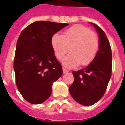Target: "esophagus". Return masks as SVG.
I'll use <instances>...</instances> for the list:
<instances>
[{
	"label": "esophagus",
	"instance_id": "esophagus-1",
	"mask_svg": "<svg viewBox=\"0 0 125 125\" xmlns=\"http://www.w3.org/2000/svg\"><path fill=\"white\" fill-rule=\"evenodd\" d=\"M63 73H68L69 72V71L67 70V69H66L65 68H63Z\"/></svg>",
	"mask_w": 125,
	"mask_h": 125
}]
</instances>
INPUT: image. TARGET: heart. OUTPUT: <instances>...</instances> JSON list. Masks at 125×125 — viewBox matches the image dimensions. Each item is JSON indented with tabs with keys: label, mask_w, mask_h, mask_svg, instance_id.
Segmentation results:
<instances>
[{
	"label": "heart",
	"mask_w": 125,
	"mask_h": 125,
	"mask_svg": "<svg viewBox=\"0 0 125 125\" xmlns=\"http://www.w3.org/2000/svg\"><path fill=\"white\" fill-rule=\"evenodd\" d=\"M51 45L59 60L71 50L72 53L63 59V63L72 68L80 64L86 66L93 62L99 52V39L90 28L76 24L67 29L63 35L54 34L51 39Z\"/></svg>",
	"instance_id": "obj_1"
}]
</instances>
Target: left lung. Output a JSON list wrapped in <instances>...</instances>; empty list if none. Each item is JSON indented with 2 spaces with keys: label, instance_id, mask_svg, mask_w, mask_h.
<instances>
[{
  "label": "left lung",
  "instance_id": "obj_1",
  "mask_svg": "<svg viewBox=\"0 0 125 125\" xmlns=\"http://www.w3.org/2000/svg\"><path fill=\"white\" fill-rule=\"evenodd\" d=\"M93 24L99 34V52L85 68L73 71L74 82L69 87L71 97L84 106L94 104L103 97L112 70V55L108 39L98 25Z\"/></svg>",
  "mask_w": 125,
  "mask_h": 125
}]
</instances>
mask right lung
I'll return each mask as SVG.
<instances>
[{"label":"right lung","mask_w":125,"mask_h":125,"mask_svg":"<svg viewBox=\"0 0 125 125\" xmlns=\"http://www.w3.org/2000/svg\"><path fill=\"white\" fill-rule=\"evenodd\" d=\"M67 23L40 21L26 26L16 45L13 67L19 91L28 103L38 104L51 95L53 82L63 74L51 39Z\"/></svg>","instance_id":"obj_1"}]
</instances>
